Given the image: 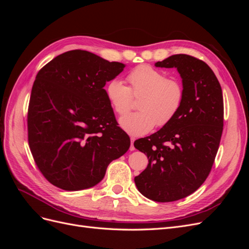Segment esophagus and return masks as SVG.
Here are the masks:
<instances>
[{
  "label": "esophagus",
  "instance_id": "obj_1",
  "mask_svg": "<svg viewBox=\"0 0 249 249\" xmlns=\"http://www.w3.org/2000/svg\"><path fill=\"white\" fill-rule=\"evenodd\" d=\"M134 141H135V137H131V145H130V150H135Z\"/></svg>",
  "mask_w": 249,
  "mask_h": 249
}]
</instances>
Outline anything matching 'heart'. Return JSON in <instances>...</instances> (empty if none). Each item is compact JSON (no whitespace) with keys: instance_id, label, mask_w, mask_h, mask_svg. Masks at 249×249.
<instances>
[{"instance_id":"b5f03b06","label":"heart","mask_w":249,"mask_h":249,"mask_svg":"<svg viewBox=\"0 0 249 249\" xmlns=\"http://www.w3.org/2000/svg\"><path fill=\"white\" fill-rule=\"evenodd\" d=\"M130 87L119 79L109 81L105 93L113 110L119 116L131 110L133 96L138 101L139 111L120 119V125L129 134L139 136L153 127L168 124L182 107L185 90L178 79L167 78L165 72L148 64H141L132 70L126 77Z\"/></svg>"}]
</instances>
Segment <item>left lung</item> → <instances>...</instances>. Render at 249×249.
Listing matches in <instances>:
<instances>
[{
    "mask_svg": "<svg viewBox=\"0 0 249 249\" xmlns=\"http://www.w3.org/2000/svg\"><path fill=\"white\" fill-rule=\"evenodd\" d=\"M155 65L176 67L185 96L168 124L134 142L148 159L134 180L148 199L169 202L196 191L212 169L223 130V96L215 73L202 60L178 54Z\"/></svg>",
    "mask_w": 249,
    "mask_h": 249,
    "instance_id": "obj_1",
    "label": "left lung"
}]
</instances>
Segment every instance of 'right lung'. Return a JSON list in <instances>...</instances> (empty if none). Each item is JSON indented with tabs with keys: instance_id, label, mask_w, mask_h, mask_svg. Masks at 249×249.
Segmentation results:
<instances>
[{
	"instance_id": "obj_1",
	"label": "right lung",
	"mask_w": 249,
	"mask_h": 249,
	"mask_svg": "<svg viewBox=\"0 0 249 249\" xmlns=\"http://www.w3.org/2000/svg\"><path fill=\"white\" fill-rule=\"evenodd\" d=\"M124 66L73 50L37 73L28 109L29 146L42 176L60 189L99 184L108 165L129 149L130 137L104 89Z\"/></svg>"
}]
</instances>
